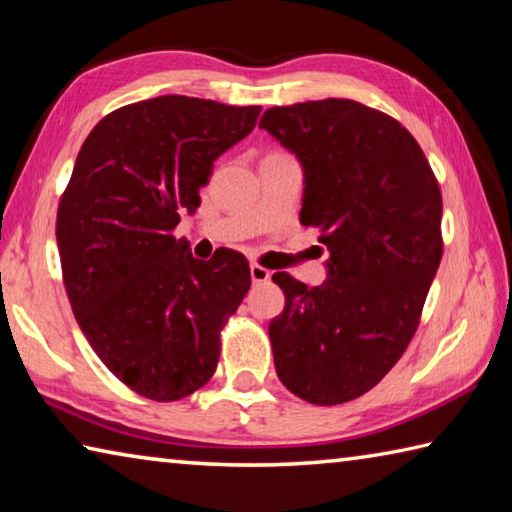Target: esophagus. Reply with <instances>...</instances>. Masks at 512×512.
I'll return each instance as SVG.
<instances>
[{"mask_svg":"<svg viewBox=\"0 0 512 512\" xmlns=\"http://www.w3.org/2000/svg\"><path fill=\"white\" fill-rule=\"evenodd\" d=\"M250 280H253V284H262V282H268L271 280V271L264 266L259 264H250Z\"/></svg>","mask_w":512,"mask_h":512,"instance_id":"34e87169","label":"esophagus"}]
</instances>
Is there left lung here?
Listing matches in <instances>:
<instances>
[{"instance_id": "left-lung-1", "label": "left lung", "mask_w": 512, "mask_h": 512, "mask_svg": "<svg viewBox=\"0 0 512 512\" xmlns=\"http://www.w3.org/2000/svg\"><path fill=\"white\" fill-rule=\"evenodd\" d=\"M266 128L305 171L300 223L320 230L327 280L275 273L287 305L268 325L277 377L332 406L368 393L409 348L443 257V196L400 121L350 99L268 108Z\"/></svg>"}]
</instances>
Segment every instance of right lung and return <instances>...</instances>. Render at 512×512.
Here are the masks:
<instances>
[{"label":"right lung","mask_w":512,"mask_h":512,"mask_svg":"<svg viewBox=\"0 0 512 512\" xmlns=\"http://www.w3.org/2000/svg\"><path fill=\"white\" fill-rule=\"evenodd\" d=\"M259 112L183 94L119 108L92 128L60 196L76 323L112 375L149 400H183L210 381L221 329L250 289L244 255L225 248L201 262L173 230Z\"/></svg>","instance_id":"obj_1"}]
</instances>
